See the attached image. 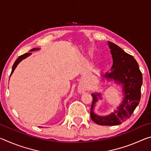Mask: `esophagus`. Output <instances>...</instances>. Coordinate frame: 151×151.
Here are the masks:
<instances>
[{"label":"esophagus","instance_id":"obj_1","mask_svg":"<svg viewBox=\"0 0 151 151\" xmlns=\"http://www.w3.org/2000/svg\"><path fill=\"white\" fill-rule=\"evenodd\" d=\"M86 90V87L83 85H80L78 86V91L79 93H83Z\"/></svg>","mask_w":151,"mask_h":151}]
</instances>
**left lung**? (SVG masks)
Wrapping results in <instances>:
<instances>
[{"label":"left lung","mask_w":151,"mask_h":151,"mask_svg":"<svg viewBox=\"0 0 151 151\" xmlns=\"http://www.w3.org/2000/svg\"><path fill=\"white\" fill-rule=\"evenodd\" d=\"M113 65L111 73L103 76L107 80H112L117 84H121L124 99L116 111L106 116H99L94 112V107L99 98L101 99L100 93H92L93 103L91 104V119L99 125L114 126L121 124L129 119L140 100V89L142 84V73L136 60L132 55L128 54L119 46L109 41Z\"/></svg>","instance_id":"left-lung-1"}]
</instances>
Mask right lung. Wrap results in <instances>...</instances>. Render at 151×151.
I'll return each instance as SVG.
<instances>
[{
    "mask_svg": "<svg viewBox=\"0 0 151 151\" xmlns=\"http://www.w3.org/2000/svg\"><path fill=\"white\" fill-rule=\"evenodd\" d=\"M39 50V48H32V49L30 50V51H34V50ZM30 55H31V52H27V53H25V54L22 55L20 56V57H18V58L16 60V61H15V62H14L13 66H12V72H11V75H12V73L14 72V70L15 68H16L17 66L18 65H19V63L20 62V61L22 60L23 59H24V58H26L27 57H29V56H30Z\"/></svg>",
    "mask_w": 151,
    "mask_h": 151,
    "instance_id": "right-lung-1",
    "label": "right lung"
}]
</instances>
